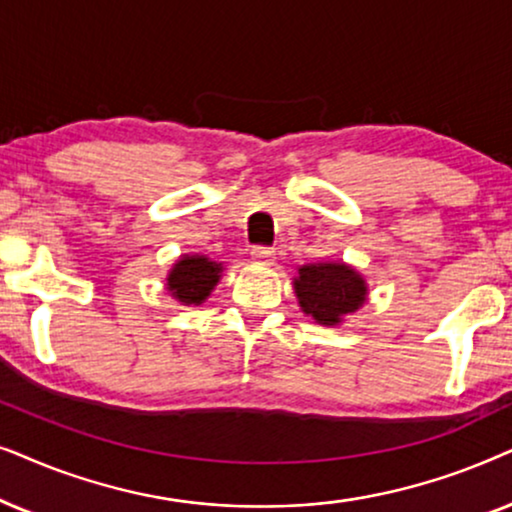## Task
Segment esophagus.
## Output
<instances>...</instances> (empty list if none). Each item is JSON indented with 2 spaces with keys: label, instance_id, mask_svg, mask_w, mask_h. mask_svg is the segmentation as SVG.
I'll list each match as a JSON object with an SVG mask.
<instances>
[{
  "label": "esophagus",
  "instance_id": "1",
  "mask_svg": "<svg viewBox=\"0 0 512 512\" xmlns=\"http://www.w3.org/2000/svg\"><path fill=\"white\" fill-rule=\"evenodd\" d=\"M250 255H252V260L260 262V264H274L276 250L271 248V245H252Z\"/></svg>",
  "mask_w": 512,
  "mask_h": 512
}]
</instances>
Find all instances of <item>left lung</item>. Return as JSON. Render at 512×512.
<instances>
[{
	"label": "left lung",
	"instance_id": "1",
	"mask_svg": "<svg viewBox=\"0 0 512 512\" xmlns=\"http://www.w3.org/2000/svg\"><path fill=\"white\" fill-rule=\"evenodd\" d=\"M295 292L304 313L320 325H337L365 302V281L346 264H309L299 269Z\"/></svg>",
	"mask_w": 512,
	"mask_h": 512
}]
</instances>
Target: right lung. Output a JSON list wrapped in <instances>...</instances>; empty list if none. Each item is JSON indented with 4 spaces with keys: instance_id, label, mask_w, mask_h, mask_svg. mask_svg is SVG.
<instances>
[{
    "instance_id": "add662e5",
    "label": "right lung",
    "mask_w": 512,
    "mask_h": 512,
    "mask_svg": "<svg viewBox=\"0 0 512 512\" xmlns=\"http://www.w3.org/2000/svg\"><path fill=\"white\" fill-rule=\"evenodd\" d=\"M222 267L208 257H182L168 276L170 295L185 304H201L220 281Z\"/></svg>"
}]
</instances>
